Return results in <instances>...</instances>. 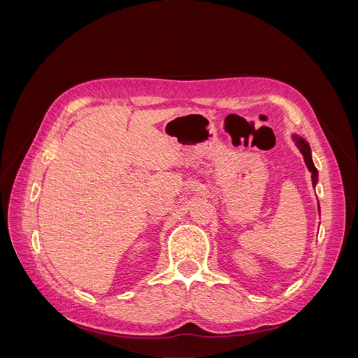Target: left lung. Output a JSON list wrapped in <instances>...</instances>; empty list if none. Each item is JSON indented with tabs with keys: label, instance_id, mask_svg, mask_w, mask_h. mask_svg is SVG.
I'll return each instance as SVG.
<instances>
[{
	"label": "left lung",
	"instance_id": "obj_1",
	"mask_svg": "<svg viewBox=\"0 0 358 358\" xmlns=\"http://www.w3.org/2000/svg\"><path fill=\"white\" fill-rule=\"evenodd\" d=\"M291 138H292V142H294V145L299 148V150L301 152V155H303V159H305V164H306V167H308V170L310 171V179H312V185H313V188L317 187V183H318V170H317V167H315V164H313V161H312V150H310V146H309V143L306 142L305 138H303L301 136H299V134H296V133H292L291 134ZM321 209H320V203H318V212H320ZM321 213V212H320Z\"/></svg>",
	"mask_w": 358,
	"mask_h": 358
}]
</instances>
